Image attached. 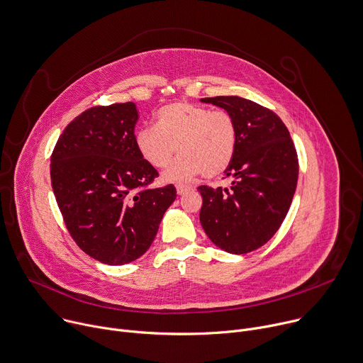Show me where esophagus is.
Wrapping results in <instances>:
<instances>
[{"label": "esophagus", "mask_w": 363, "mask_h": 363, "mask_svg": "<svg viewBox=\"0 0 363 363\" xmlns=\"http://www.w3.org/2000/svg\"><path fill=\"white\" fill-rule=\"evenodd\" d=\"M176 190H177V194H184V193H187L189 190H191V187L190 186H186V184H177L176 186Z\"/></svg>", "instance_id": "1"}]
</instances>
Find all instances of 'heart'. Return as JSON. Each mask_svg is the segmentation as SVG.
<instances>
[{"instance_id": "b5f03b06", "label": "heart", "mask_w": 363, "mask_h": 363, "mask_svg": "<svg viewBox=\"0 0 363 363\" xmlns=\"http://www.w3.org/2000/svg\"><path fill=\"white\" fill-rule=\"evenodd\" d=\"M135 147L152 167L166 169L177 147L179 160L166 172L167 182H187L203 173L222 174L232 163L238 130L233 117L223 110L177 101L156 113V127L135 133Z\"/></svg>"}]
</instances>
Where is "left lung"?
Segmentation results:
<instances>
[{
    "label": "left lung",
    "instance_id": "left-lung-1",
    "mask_svg": "<svg viewBox=\"0 0 363 363\" xmlns=\"http://www.w3.org/2000/svg\"><path fill=\"white\" fill-rule=\"evenodd\" d=\"M235 120L238 146L225 176L230 189L200 186V223L222 250L245 255L262 247L279 230L292 204L299 163L283 121L269 108L238 96L201 99Z\"/></svg>",
    "mask_w": 363,
    "mask_h": 363
}]
</instances>
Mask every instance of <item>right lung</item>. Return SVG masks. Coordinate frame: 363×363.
<instances>
[{"mask_svg": "<svg viewBox=\"0 0 363 363\" xmlns=\"http://www.w3.org/2000/svg\"><path fill=\"white\" fill-rule=\"evenodd\" d=\"M135 104L93 107L72 120L51 155V186L65 226L93 259L125 264L152 246L173 184L152 189L159 176L135 147Z\"/></svg>", "mask_w": 363, "mask_h": 363, "instance_id": "obj_1", "label": "right lung"}]
</instances>
